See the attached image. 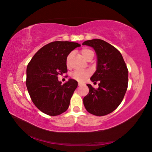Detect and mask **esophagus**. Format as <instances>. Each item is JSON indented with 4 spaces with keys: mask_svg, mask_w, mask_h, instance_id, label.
Wrapping results in <instances>:
<instances>
[{
    "mask_svg": "<svg viewBox=\"0 0 152 152\" xmlns=\"http://www.w3.org/2000/svg\"><path fill=\"white\" fill-rule=\"evenodd\" d=\"M78 86H81V83H78Z\"/></svg>",
    "mask_w": 152,
    "mask_h": 152,
    "instance_id": "esophagus-1",
    "label": "esophagus"
}]
</instances>
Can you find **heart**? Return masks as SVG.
I'll list each match as a JSON object with an SVG mask.
<instances>
[{
	"label": "heart",
	"instance_id": "heart-1",
	"mask_svg": "<svg viewBox=\"0 0 152 152\" xmlns=\"http://www.w3.org/2000/svg\"><path fill=\"white\" fill-rule=\"evenodd\" d=\"M81 54L84 58L86 60L90 58V57H93L94 53L92 50L87 49V48H85L81 50ZM72 57V53H70L67 56L66 58V65L67 67L69 66L70 65V60ZM91 72L88 70H84V71H80V70H75L71 74V77L74 80H76L78 82H83L85 81L88 77L90 76Z\"/></svg>",
	"mask_w": 152,
	"mask_h": 152
}]
</instances>
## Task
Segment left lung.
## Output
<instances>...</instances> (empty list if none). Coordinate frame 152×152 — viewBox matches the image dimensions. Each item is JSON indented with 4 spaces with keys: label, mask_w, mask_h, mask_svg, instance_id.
<instances>
[{
    "label": "left lung",
    "mask_w": 152,
    "mask_h": 152,
    "mask_svg": "<svg viewBox=\"0 0 152 152\" xmlns=\"http://www.w3.org/2000/svg\"><path fill=\"white\" fill-rule=\"evenodd\" d=\"M95 49L97 56V70L91 76L99 82L98 88L87 84L89 92L83 99L87 112L97 116L112 113L121 103L128 87L129 71L122 54L114 46L101 39L85 41Z\"/></svg>",
    "instance_id": "1"
}]
</instances>
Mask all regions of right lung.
Here are the masks:
<instances>
[{"mask_svg": "<svg viewBox=\"0 0 152 152\" xmlns=\"http://www.w3.org/2000/svg\"><path fill=\"white\" fill-rule=\"evenodd\" d=\"M80 45L55 41L36 53L26 69V86L34 104L45 114L55 116L67 110L78 82L69 79L61 85L58 75L67 73L66 58Z\"/></svg>", "mask_w": 152, "mask_h": 152, "instance_id": "right-lung-1", "label": "right lung"}]
</instances>
